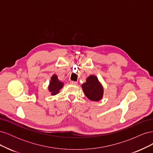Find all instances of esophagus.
I'll return each mask as SVG.
<instances>
[{"label": "esophagus", "mask_w": 153, "mask_h": 153, "mask_svg": "<svg viewBox=\"0 0 153 153\" xmlns=\"http://www.w3.org/2000/svg\"><path fill=\"white\" fill-rule=\"evenodd\" d=\"M71 84L72 85H76L77 84V82H74V81H71Z\"/></svg>", "instance_id": "1"}]
</instances>
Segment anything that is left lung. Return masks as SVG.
Here are the masks:
<instances>
[{"mask_svg": "<svg viewBox=\"0 0 153 153\" xmlns=\"http://www.w3.org/2000/svg\"><path fill=\"white\" fill-rule=\"evenodd\" d=\"M83 91L87 98L91 101H100L103 94V88L98 78L90 75L86 79V82L82 85Z\"/></svg>", "mask_w": 153, "mask_h": 153, "instance_id": "8db88e82", "label": "left lung"}]
</instances>
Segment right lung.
I'll return each mask as SVG.
<instances>
[{"label":"right lung","instance_id":"add662e5","mask_svg":"<svg viewBox=\"0 0 153 153\" xmlns=\"http://www.w3.org/2000/svg\"><path fill=\"white\" fill-rule=\"evenodd\" d=\"M63 82H60L56 75H53L51 78V81L48 86L49 91L52 95H56L59 92L60 89L63 87Z\"/></svg>","mask_w":153,"mask_h":153}]
</instances>
